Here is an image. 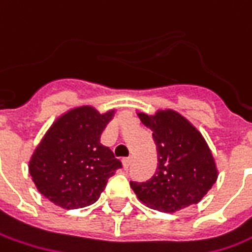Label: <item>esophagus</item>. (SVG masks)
Listing matches in <instances>:
<instances>
[{
    "label": "esophagus",
    "instance_id": "34e87169",
    "mask_svg": "<svg viewBox=\"0 0 252 252\" xmlns=\"http://www.w3.org/2000/svg\"><path fill=\"white\" fill-rule=\"evenodd\" d=\"M130 162H131L130 157H125V158H123V167H125V168H129Z\"/></svg>",
    "mask_w": 252,
    "mask_h": 252
}]
</instances>
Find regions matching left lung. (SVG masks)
Wrapping results in <instances>:
<instances>
[{
	"instance_id": "obj_1",
	"label": "left lung",
	"mask_w": 252,
	"mask_h": 252,
	"mask_svg": "<svg viewBox=\"0 0 252 252\" xmlns=\"http://www.w3.org/2000/svg\"><path fill=\"white\" fill-rule=\"evenodd\" d=\"M139 118L153 131L158 164L146 182L130 181L137 198L165 213L198 203L218 179L213 156L202 134L177 112L140 113Z\"/></svg>"
}]
</instances>
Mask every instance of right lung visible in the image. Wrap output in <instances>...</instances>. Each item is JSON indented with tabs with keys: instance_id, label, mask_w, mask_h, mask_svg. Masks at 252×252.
Segmentation results:
<instances>
[{
	"instance_id": "1",
	"label": "right lung",
	"mask_w": 252,
	"mask_h": 252,
	"mask_svg": "<svg viewBox=\"0 0 252 252\" xmlns=\"http://www.w3.org/2000/svg\"><path fill=\"white\" fill-rule=\"evenodd\" d=\"M113 111L91 106L67 112L49 129L29 162L37 190L54 205L80 209L95 203L108 179L122 168L113 151L101 143Z\"/></svg>"
}]
</instances>
